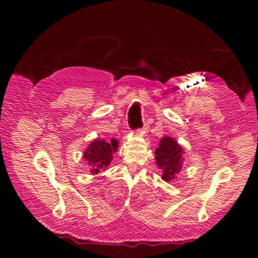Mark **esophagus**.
<instances>
[{"mask_svg":"<svg viewBox=\"0 0 258 258\" xmlns=\"http://www.w3.org/2000/svg\"><path fill=\"white\" fill-rule=\"evenodd\" d=\"M147 127H148L147 124H145V126H143V127H142V130H141V131H143V130H147Z\"/></svg>","mask_w":258,"mask_h":258,"instance_id":"34e87169","label":"esophagus"}]
</instances>
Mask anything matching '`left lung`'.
Listing matches in <instances>:
<instances>
[{
    "label": "left lung",
    "mask_w": 258,
    "mask_h": 258,
    "mask_svg": "<svg viewBox=\"0 0 258 258\" xmlns=\"http://www.w3.org/2000/svg\"><path fill=\"white\" fill-rule=\"evenodd\" d=\"M157 165L163 169V178L171 181L181 171L183 149L171 138H163L159 147L155 151Z\"/></svg>",
    "instance_id": "1"
}]
</instances>
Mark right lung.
Here are the masks:
<instances>
[{
  "label": "right lung",
  "instance_id": "1",
  "mask_svg": "<svg viewBox=\"0 0 258 258\" xmlns=\"http://www.w3.org/2000/svg\"><path fill=\"white\" fill-rule=\"evenodd\" d=\"M116 140H111L108 143L103 140H95L84 152V158L89 161L90 169L92 174H98L100 169L107 167L112 159V151L117 149Z\"/></svg>",
  "mask_w": 258,
  "mask_h": 258
}]
</instances>
